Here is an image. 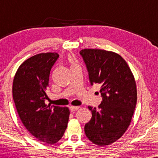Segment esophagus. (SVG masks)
Returning <instances> with one entry per match:
<instances>
[{"label": "esophagus", "instance_id": "obj_1", "mask_svg": "<svg viewBox=\"0 0 158 158\" xmlns=\"http://www.w3.org/2000/svg\"><path fill=\"white\" fill-rule=\"evenodd\" d=\"M79 109V106H70V110L71 112H75L77 111Z\"/></svg>", "mask_w": 158, "mask_h": 158}]
</instances>
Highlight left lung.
<instances>
[{"label":"left lung","mask_w":158,"mask_h":158,"mask_svg":"<svg viewBox=\"0 0 158 158\" xmlns=\"http://www.w3.org/2000/svg\"><path fill=\"white\" fill-rule=\"evenodd\" d=\"M89 80L101 85L102 102L98 109L88 106L92 117L85 125L90 142L98 146L111 144L128 129L137 104V85L130 68L122 56L111 51L84 49L80 52Z\"/></svg>","instance_id":"left-lung-1"}]
</instances>
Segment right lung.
<instances>
[{"mask_svg": "<svg viewBox=\"0 0 158 158\" xmlns=\"http://www.w3.org/2000/svg\"><path fill=\"white\" fill-rule=\"evenodd\" d=\"M59 55L40 53L26 60L19 67L13 82V98L23 126L44 144L57 143L68 127V107L45 104L49 73Z\"/></svg>", "mask_w": 158, "mask_h": 158, "instance_id": "add662e5", "label": "right lung"}]
</instances>
